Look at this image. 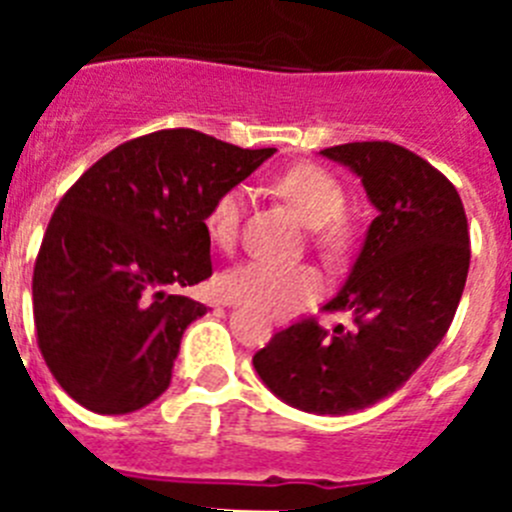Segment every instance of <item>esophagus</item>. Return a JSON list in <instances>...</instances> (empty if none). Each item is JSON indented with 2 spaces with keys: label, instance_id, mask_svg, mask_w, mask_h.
Listing matches in <instances>:
<instances>
[{
  "label": "esophagus",
  "instance_id": "1",
  "mask_svg": "<svg viewBox=\"0 0 512 512\" xmlns=\"http://www.w3.org/2000/svg\"><path fill=\"white\" fill-rule=\"evenodd\" d=\"M228 305H230V302H228Z\"/></svg>",
  "mask_w": 512,
  "mask_h": 512
}]
</instances>
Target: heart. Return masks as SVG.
Listing matches in <instances>:
<instances>
[{"mask_svg": "<svg viewBox=\"0 0 512 512\" xmlns=\"http://www.w3.org/2000/svg\"><path fill=\"white\" fill-rule=\"evenodd\" d=\"M279 197L295 207L302 223L310 225V241L328 261H343L356 246V228L346 215V187L333 171L318 164H302L277 179ZM248 194L243 187L225 189L205 215L207 238L230 251L241 233ZM320 274L307 264L246 261L217 279L220 295L261 315L282 318L295 307L320 295Z\"/></svg>", "mask_w": 512, "mask_h": 512, "instance_id": "b5f03b06", "label": "heart"}]
</instances>
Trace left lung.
Wrapping results in <instances>:
<instances>
[{
  "label": "left lung",
  "instance_id": "left-lung-1",
  "mask_svg": "<svg viewBox=\"0 0 512 512\" xmlns=\"http://www.w3.org/2000/svg\"><path fill=\"white\" fill-rule=\"evenodd\" d=\"M320 153L356 171L379 212L346 284L323 307L351 323L325 330L297 320L256 351L253 366L292 408L348 415L400 390L441 343L472 251L459 192L418 153L390 140Z\"/></svg>",
  "mask_w": 512,
  "mask_h": 512
}]
</instances>
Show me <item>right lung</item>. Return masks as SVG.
<instances>
[{
	"mask_svg": "<svg viewBox=\"0 0 512 512\" xmlns=\"http://www.w3.org/2000/svg\"><path fill=\"white\" fill-rule=\"evenodd\" d=\"M277 148L156 130L102 156L63 194L33 271L45 364L99 415L164 395L184 330L207 307L174 289L212 274L205 215Z\"/></svg>",
	"mask_w": 512,
	"mask_h": 512,
	"instance_id": "right-lung-1",
	"label": "right lung"
}]
</instances>
